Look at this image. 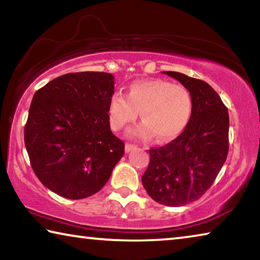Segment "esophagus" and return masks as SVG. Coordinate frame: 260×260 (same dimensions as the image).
<instances>
[{
  "label": "esophagus",
  "mask_w": 260,
  "mask_h": 260,
  "mask_svg": "<svg viewBox=\"0 0 260 260\" xmlns=\"http://www.w3.org/2000/svg\"><path fill=\"white\" fill-rule=\"evenodd\" d=\"M136 146H134V144H131V143H126L125 144V151L126 152H129L133 150V149H135Z\"/></svg>",
  "instance_id": "obj_1"
}]
</instances>
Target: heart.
<instances>
[{
    "mask_svg": "<svg viewBox=\"0 0 260 260\" xmlns=\"http://www.w3.org/2000/svg\"><path fill=\"white\" fill-rule=\"evenodd\" d=\"M141 111L143 121L131 131L132 136L166 142L186 129L191 119L193 100L190 90L182 85L153 79L135 81L127 96L116 91L109 100V119L114 131H120L134 121Z\"/></svg>",
    "mask_w": 260,
    "mask_h": 260,
    "instance_id": "heart-1",
    "label": "heart"
}]
</instances>
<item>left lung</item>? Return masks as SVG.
I'll return each instance as SVG.
<instances>
[{"mask_svg":"<svg viewBox=\"0 0 260 260\" xmlns=\"http://www.w3.org/2000/svg\"><path fill=\"white\" fill-rule=\"evenodd\" d=\"M192 95L193 111L181 134L162 147L151 148L142 184L153 201L182 206L199 200L212 186L228 153L230 117L226 105L209 83L166 71Z\"/></svg>","mask_w":260,"mask_h":260,"instance_id":"1","label":"left lung"}]
</instances>
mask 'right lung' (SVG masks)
<instances>
[{"label": "right lung", "mask_w": 260, "mask_h": 260, "mask_svg": "<svg viewBox=\"0 0 260 260\" xmlns=\"http://www.w3.org/2000/svg\"><path fill=\"white\" fill-rule=\"evenodd\" d=\"M113 76L68 73L34 94L24 140L38 179L57 195L81 200L108 182L125 144L110 129Z\"/></svg>", "instance_id": "add662e5"}]
</instances>
